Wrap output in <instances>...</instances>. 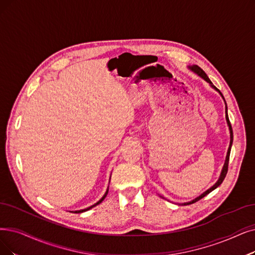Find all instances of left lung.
<instances>
[{
    "mask_svg": "<svg viewBox=\"0 0 255 255\" xmlns=\"http://www.w3.org/2000/svg\"><path fill=\"white\" fill-rule=\"evenodd\" d=\"M188 69L190 70V71H192L193 73H196V74H198L201 78H203L204 79L205 81H207V83L209 84V86L212 88V89H215L217 92H219V94L222 96V98L224 99V101H225V98H224V96H223V94L220 92V90H218L215 86L212 85V83H211V80L208 78V76L206 75V73L204 72V71H203L199 66H197V65H193V66H188ZM225 106H226V111H225V113H226V121H227V126H228V128H229V133H230V143H229V147H228V150H227V155H226V159H225V163H224V165H223V168H222V171H221V175H220V177H219V179H218V181L215 183V184H213L209 189H207L206 191H204L202 193V195H200L199 197H197L196 199H193V200H191V201H189V202H185V203H179V205H189V204H192V203H195V202H197V201H199V200H201L202 198H204L205 196H207L208 193H210L212 190H215L217 187H219L221 184H222V182L224 181V179H225V177H226V175H227V170H228V163H229V156H230V150H231V145H232V141H233V133H232V128H231V125H230V122H229V118H228V114H227V105H226V101H225ZM160 196V195H159ZM161 198H163L162 196H160ZM164 199V198H163Z\"/></svg>",
    "mask_w": 255,
    "mask_h": 255,
    "instance_id": "8db88e82",
    "label": "left lung"
}]
</instances>
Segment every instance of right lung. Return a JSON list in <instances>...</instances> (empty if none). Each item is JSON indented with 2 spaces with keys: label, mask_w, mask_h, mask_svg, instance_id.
<instances>
[{
  "label": "right lung",
  "mask_w": 255,
  "mask_h": 255,
  "mask_svg": "<svg viewBox=\"0 0 255 255\" xmlns=\"http://www.w3.org/2000/svg\"><path fill=\"white\" fill-rule=\"evenodd\" d=\"M110 180H111V178H110ZM109 183H110V181H109ZM108 191H109V187L107 188V191L105 192V195L103 196V198H101L98 202H96L94 205H92V206H90V207H88V208H85V209H80V210H74V211H70V212H75V213H81V212H85V211H87V210H90L91 208H93V207H95L96 205H98V204H100L101 202H103L104 200H105V198L107 197V195H108Z\"/></svg>",
  "instance_id": "add662e5"
}]
</instances>
